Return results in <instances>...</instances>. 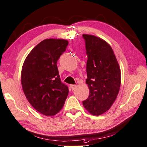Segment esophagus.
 Returning <instances> with one entry per match:
<instances>
[{"label": "esophagus", "mask_w": 147, "mask_h": 147, "mask_svg": "<svg viewBox=\"0 0 147 147\" xmlns=\"http://www.w3.org/2000/svg\"><path fill=\"white\" fill-rule=\"evenodd\" d=\"M70 87H71V89L72 90H74L76 88V85L72 84V85H71V86H70Z\"/></svg>", "instance_id": "obj_1"}]
</instances>
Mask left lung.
<instances>
[{"mask_svg": "<svg viewBox=\"0 0 147 147\" xmlns=\"http://www.w3.org/2000/svg\"><path fill=\"white\" fill-rule=\"evenodd\" d=\"M88 61L86 83L89 96L82 102L92 115H100L111 108L121 86V70L112 48L99 37L83 34Z\"/></svg>", "mask_w": 147, "mask_h": 147, "instance_id": "obj_1", "label": "left lung"}]
</instances>
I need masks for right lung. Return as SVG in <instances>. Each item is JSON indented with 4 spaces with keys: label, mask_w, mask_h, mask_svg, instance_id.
Returning a JSON list of instances; mask_svg holds the SVG:
<instances>
[{
    "label": "right lung",
    "mask_w": 147,
    "mask_h": 147,
    "mask_svg": "<svg viewBox=\"0 0 147 147\" xmlns=\"http://www.w3.org/2000/svg\"><path fill=\"white\" fill-rule=\"evenodd\" d=\"M69 41L46 39L26 57L21 72V84L28 101L47 116L57 114L64 106L68 87L61 82L57 62Z\"/></svg>",
    "instance_id": "right-lung-1"
}]
</instances>
